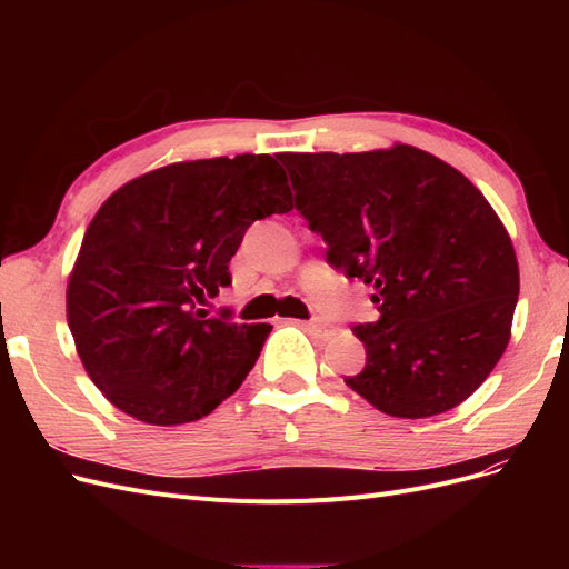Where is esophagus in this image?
Returning <instances> with one entry per match:
<instances>
[{
  "label": "esophagus",
  "instance_id": "1",
  "mask_svg": "<svg viewBox=\"0 0 569 569\" xmlns=\"http://www.w3.org/2000/svg\"><path fill=\"white\" fill-rule=\"evenodd\" d=\"M306 327H308V330H311L313 335H318L320 339H330L337 330H335V327L330 325V322H325V320H308V322H303Z\"/></svg>",
  "mask_w": 569,
  "mask_h": 569
}]
</instances>
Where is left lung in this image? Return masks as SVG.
I'll return each instance as SVG.
<instances>
[{"instance_id": "left-lung-1", "label": "left lung", "mask_w": 569, "mask_h": 569, "mask_svg": "<svg viewBox=\"0 0 569 569\" xmlns=\"http://www.w3.org/2000/svg\"><path fill=\"white\" fill-rule=\"evenodd\" d=\"M327 261L372 287L347 385L391 418L462 403L501 360L520 295L510 234L460 170L418 147L278 153Z\"/></svg>"}]
</instances>
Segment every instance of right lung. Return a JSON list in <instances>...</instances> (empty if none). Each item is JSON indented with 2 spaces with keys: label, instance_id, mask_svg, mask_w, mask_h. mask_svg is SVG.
<instances>
[{
  "label": "right lung",
  "instance_id": "1",
  "mask_svg": "<svg viewBox=\"0 0 569 569\" xmlns=\"http://www.w3.org/2000/svg\"><path fill=\"white\" fill-rule=\"evenodd\" d=\"M268 153L170 163L101 203L68 274L66 318L94 387L130 418L201 420L239 389L272 325L199 308L232 284L230 258L253 220L287 213Z\"/></svg>",
  "mask_w": 569,
  "mask_h": 569
}]
</instances>
